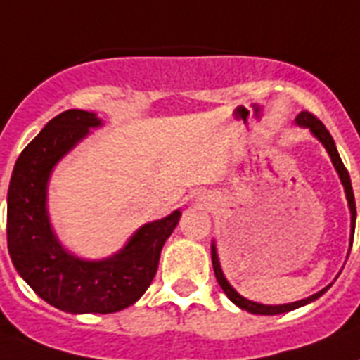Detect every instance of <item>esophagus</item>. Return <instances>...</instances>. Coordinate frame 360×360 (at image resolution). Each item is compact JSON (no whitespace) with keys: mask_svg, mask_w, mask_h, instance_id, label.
<instances>
[{"mask_svg":"<svg viewBox=\"0 0 360 360\" xmlns=\"http://www.w3.org/2000/svg\"><path fill=\"white\" fill-rule=\"evenodd\" d=\"M199 199H201V203L207 205V201H210V195H203V198H199Z\"/></svg>","mask_w":360,"mask_h":360,"instance_id":"34e87169","label":"esophagus"}]
</instances>
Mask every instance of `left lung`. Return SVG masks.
Instances as JSON below:
<instances>
[{
    "mask_svg": "<svg viewBox=\"0 0 360 360\" xmlns=\"http://www.w3.org/2000/svg\"><path fill=\"white\" fill-rule=\"evenodd\" d=\"M295 122L302 128H307L311 134L315 135L319 139L320 143L324 144L326 152L329 153L331 157V162H333L335 170L339 174L340 177V183L344 186V192H346V199H348V207H349V212H352V238H349V249H352V243H353V234H355V219H357V210H355V198H353V188H352V179H349V174L346 170V166H344L342 159H340L339 152H337V146H335V141L333 137L329 135V131L326 129V126L316 119L315 115H311L309 111H302L300 115L297 117ZM212 267H214V274L217 278V283L221 285V289L225 291V295L231 298V302H234L238 307L241 309L249 311V313H255V315H280V313H288V311L297 309V307L306 306L309 302L316 300L331 288V283H329L328 288H324L322 291L315 292V295H311V297L304 298V300H298V302H291V304H278V306H267V304H258V302H252V300H247L245 297H241L240 292L236 289L232 288L231 283L226 282L225 274L221 271V265H219V258H217V249H216V243L212 241Z\"/></svg>",
    "mask_w": 360,
    "mask_h": 360,
    "instance_id": "8db88e82",
    "label": "left lung"
}]
</instances>
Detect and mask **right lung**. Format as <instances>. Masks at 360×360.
<instances>
[{
  "instance_id": "right-lung-1",
  "label": "right lung",
  "mask_w": 360,
  "mask_h": 360,
  "mask_svg": "<svg viewBox=\"0 0 360 360\" xmlns=\"http://www.w3.org/2000/svg\"><path fill=\"white\" fill-rule=\"evenodd\" d=\"M102 126L95 113L68 110L45 124L20 153L7 194V245L12 264L32 291L65 313H117L150 288L165 241L181 212L146 223L128 243L104 259L71 255L54 234L47 212V185L54 166L89 129Z\"/></svg>"
}]
</instances>
